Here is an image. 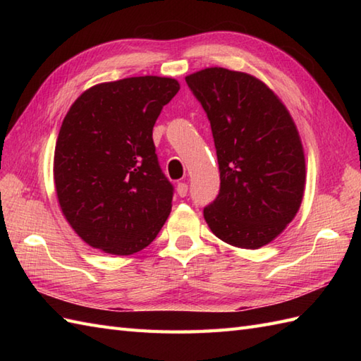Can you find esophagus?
Returning a JSON list of instances; mask_svg holds the SVG:
<instances>
[{
    "mask_svg": "<svg viewBox=\"0 0 361 361\" xmlns=\"http://www.w3.org/2000/svg\"><path fill=\"white\" fill-rule=\"evenodd\" d=\"M188 190H189V188L186 183H178V185H176V194H178L180 197H186Z\"/></svg>",
    "mask_w": 361,
    "mask_h": 361,
    "instance_id": "obj_1",
    "label": "esophagus"
}]
</instances>
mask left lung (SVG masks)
<instances>
[{
  "instance_id": "obj_1",
  "label": "left lung",
  "mask_w": 361,
  "mask_h": 361,
  "mask_svg": "<svg viewBox=\"0 0 361 361\" xmlns=\"http://www.w3.org/2000/svg\"><path fill=\"white\" fill-rule=\"evenodd\" d=\"M211 122L220 190L203 209L211 231L233 247L257 250L295 219L305 185L301 137L264 82L226 68L186 78Z\"/></svg>"
}]
</instances>
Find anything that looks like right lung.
I'll use <instances>...</instances> for the list:
<instances>
[{
	"instance_id": "right-lung-1",
	"label": "right lung",
	"mask_w": 361,
	"mask_h": 361,
	"mask_svg": "<svg viewBox=\"0 0 361 361\" xmlns=\"http://www.w3.org/2000/svg\"><path fill=\"white\" fill-rule=\"evenodd\" d=\"M142 75L91 87L71 105L54 152V183L68 224L90 247L128 256L155 240L173 186L158 163L153 126L178 93Z\"/></svg>"
}]
</instances>
